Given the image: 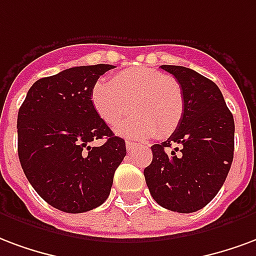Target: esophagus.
I'll return each mask as SVG.
<instances>
[{
    "mask_svg": "<svg viewBox=\"0 0 256 256\" xmlns=\"http://www.w3.org/2000/svg\"><path fill=\"white\" fill-rule=\"evenodd\" d=\"M126 150L130 151L134 147H135V143L134 142H130V140H126Z\"/></svg>",
    "mask_w": 256,
    "mask_h": 256,
    "instance_id": "1",
    "label": "esophagus"
}]
</instances>
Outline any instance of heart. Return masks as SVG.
Segmentation results:
<instances>
[{"label": "heart", "mask_w": 256, "mask_h": 256, "mask_svg": "<svg viewBox=\"0 0 256 256\" xmlns=\"http://www.w3.org/2000/svg\"><path fill=\"white\" fill-rule=\"evenodd\" d=\"M91 102L96 114L108 126L126 138L146 139L156 135L164 139L182 122L186 100L182 84L160 69L134 66L116 74L110 82H96L91 91Z\"/></svg>", "instance_id": "heart-1"}]
</instances>
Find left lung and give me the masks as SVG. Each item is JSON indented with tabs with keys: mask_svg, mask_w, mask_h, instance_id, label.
Wrapping results in <instances>:
<instances>
[{
	"mask_svg": "<svg viewBox=\"0 0 256 256\" xmlns=\"http://www.w3.org/2000/svg\"><path fill=\"white\" fill-rule=\"evenodd\" d=\"M161 68L182 84L186 109L170 138L151 147L144 178L160 206L194 212L212 202L225 182L233 161L234 121L214 82L186 66ZM170 146L175 148L168 153Z\"/></svg>",
	"mask_w": 256,
	"mask_h": 256,
	"instance_id": "left-lung-1",
	"label": "left lung"
}]
</instances>
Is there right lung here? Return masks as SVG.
Listing matches in <instances>:
<instances>
[{
	"instance_id": "add662e5",
	"label": "right lung",
	"mask_w": 256,
	"mask_h": 256,
	"mask_svg": "<svg viewBox=\"0 0 256 256\" xmlns=\"http://www.w3.org/2000/svg\"><path fill=\"white\" fill-rule=\"evenodd\" d=\"M113 65L74 66L36 80L18 114V160L44 202L65 212H84L109 196L116 169L126 154L96 114L91 91ZM106 142L100 148L90 142Z\"/></svg>"
}]
</instances>
